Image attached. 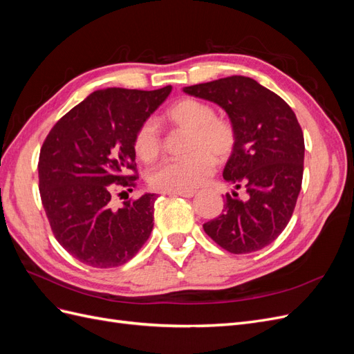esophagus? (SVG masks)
I'll return each mask as SVG.
<instances>
[{"label": "esophagus", "instance_id": "obj_1", "mask_svg": "<svg viewBox=\"0 0 354 354\" xmlns=\"http://www.w3.org/2000/svg\"><path fill=\"white\" fill-rule=\"evenodd\" d=\"M171 196H183V198H192L196 195L195 190H186V192H169Z\"/></svg>", "mask_w": 354, "mask_h": 354}]
</instances>
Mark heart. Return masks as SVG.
<instances>
[{
  "label": "heart",
  "instance_id": "heart-1",
  "mask_svg": "<svg viewBox=\"0 0 354 354\" xmlns=\"http://www.w3.org/2000/svg\"><path fill=\"white\" fill-rule=\"evenodd\" d=\"M164 120L186 131L185 158L171 159L156 168L149 183L159 192H186L203 185L214 173L216 160L223 162L236 146V128L227 118L216 116L209 103L185 97L173 103ZM133 147L143 162L151 164L162 152V137L152 120L143 121L134 133Z\"/></svg>",
  "mask_w": 354,
  "mask_h": 354
}]
</instances>
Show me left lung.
<instances>
[{
  "mask_svg": "<svg viewBox=\"0 0 354 354\" xmlns=\"http://www.w3.org/2000/svg\"><path fill=\"white\" fill-rule=\"evenodd\" d=\"M185 93L227 112L238 138L223 177L248 195L242 201L236 192L226 194L223 212L203 230L232 254L259 251L283 232L301 190L304 136L297 116L279 95L241 75L190 85Z\"/></svg>",
  "mask_w": 354,
  "mask_h": 354,
  "instance_id": "8db88e82",
  "label": "left lung"
}]
</instances>
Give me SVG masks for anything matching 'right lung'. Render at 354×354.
<instances>
[{
  "label": "right lung",
  "instance_id": "obj_1",
  "mask_svg": "<svg viewBox=\"0 0 354 354\" xmlns=\"http://www.w3.org/2000/svg\"><path fill=\"white\" fill-rule=\"evenodd\" d=\"M171 88L94 91L63 115L42 143V207L57 242L81 263L99 269L121 266L151 236L156 195L127 198L120 208L112 198L136 186L134 133Z\"/></svg>",
  "mask_w": 354,
  "mask_h": 354
}]
</instances>
